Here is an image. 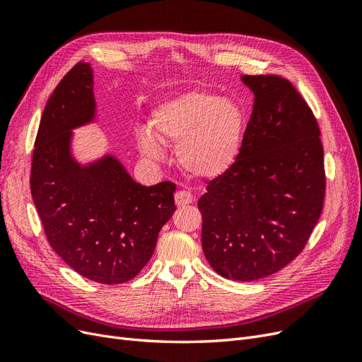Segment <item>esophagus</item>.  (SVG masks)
<instances>
[{
    "mask_svg": "<svg viewBox=\"0 0 362 362\" xmlns=\"http://www.w3.org/2000/svg\"><path fill=\"white\" fill-rule=\"evenodd\" d=\"M194 201L193 194L187 190H178L177 193H175V204H177L178 206H184L187 204H192Z\"/></svg>",
    "mask_w": 362,
    "mask_h": 362,
    "instance_id": "esophagus-1",
    "label": "esophagus"
}]
</instances>
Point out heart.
<instances>
[{
	"instance_id": "b5f03b06",
	"label": "heart",
	"mask_w": 362,
	"mask_h": 362,
	"mask_svg": "<svg viewBox=\"0 0 362 362\" xmlns=\"http://www.w3.org/2000/svg\"><path fill=\"white\" fill-rule=\"evenodd\" d=\"M140 148L160 158L161 141L178 145L180 166L192 177L213 180L233 168L246 131V113L238 103L208 90H192L161 104Z\"/></svg>"
}]
</instances>
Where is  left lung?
<instances>
[{
    "instance_id": "obj_1",
    "label": "left lung",
    "mask_w": 362,
    "mask_h": 362,
    "mask_svg": "<svg viewBox=\"0 0 362 362\" xmlns=\"http://www.w3.org/2000/svg\"><path fill=\"white\" fill-rule=\"evenodd\" d=\"M255 95L233 168L198 201L202 249L218 275L255 281L298 257L323 210L326 175L317 119L279 75H243Z\"/></svg>"
}]
</instances>
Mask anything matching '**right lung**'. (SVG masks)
I'll list each match as a JSON object with an SVG mask.
<instances>
[{"label":"right lung","mask_w":362,"mask_h":362,"mask_svg":"<svg viewBox=\"0 0 362 362\" xmlns=\"http://www.w3.org/2000/svg\"><path fill=\"white\" fill-rule=\"evenodd\" d=\"M93 113L90 64L78 62L42 113L30 190L51 247L81 276L110 286L133 279L151 259L160 229L177 210V185L137 184L110 156L86 168L74 161L71 129Z\"/></svg>","instance_id":"right-lung-1"}]
</instances>
